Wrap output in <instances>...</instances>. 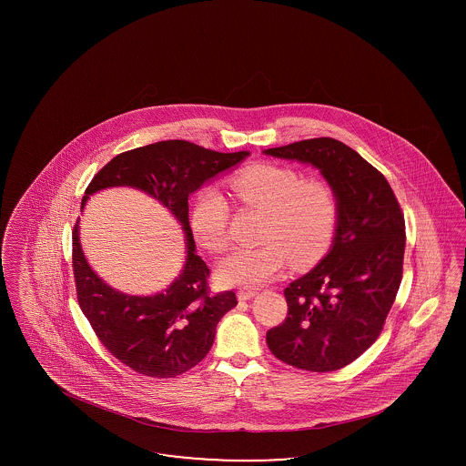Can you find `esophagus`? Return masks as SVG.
<instances>
[{"label":"esophagus","instance_id":"34e87169","mask_svg":"<svg viewBox=\"0 0 466 466\" xmlns=\"http://www.w3.org/2000/svg\"><path fill=\"white\" fill-rule=\"evenodd\" d=\"M257 293H258L257 289H241V291H238V299H239V300H249V299H253Z\"/></svg>","mask_w":466,"mask_h":466}]
</instances>
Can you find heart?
<instances>
[{"mask_svg":"<svg viewBox=\"0 0 466 466\" xmlns=\"http://www.w3.org/2000/svg\"><path fill=\"white\" fill-rule=\"evenodd\" d=\"M230 188L243 204L266 209L267 218L257 248H236L217 267L227 287L258 289L279 278L289 262L309 266L332 244L339 204L325 179L304 177L287 166L258 164L230 177ZM230 209L215 187L202 188L190 208V230L208 251L228 244Z\"/></svg>","mask_w":466,"mask_h":466,"instance_id":"obj_1","label":"heart"}]
</instances>
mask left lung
<instances>
[{"mask_svg": "<svg viewBox=\"0 0 466 466\" xmlns=\"http://www.w3.org/2000/svg\"><path fill=\"white\" fill-rule=\"evenodd\" d=\"M264 154L316 167L337 196L329 253L289 283V318L267 332L281 361L332 372L363 355L382 330L401 281L405 220L386 177L337 139H304Z\"/></svg>", "mask_w": 466, "mask_h": 466, "instance_id": "left-lung-1", "label": "left lung"}]
</instances>
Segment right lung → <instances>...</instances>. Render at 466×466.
<instances>
[{
	"instance_id": "1",
	"label": "right lung",
	"mask_w": 466,
	"mask_h": 466,
	"mask_svg": "<svg viewBox=\"0 0 466 466\" xmlns=\"http://www.w3.org/2000/svg\"><path fill=\"white\" fill-rule=\"evenodd\" d=\"M248 156L246 150L220 154L169 139L124 152L92 177L82 209L96 192L131 187L160 202L185 234L187 257L171 285L152 295H129L94 272L80 244V222L75 225L73 272L78 304L103 346L134 372L164 379L190 370L209 353L223 314L238 306L234 291L209 293V268L196 253L188 223V198Z\"/></svg>"
}]
</instances>
